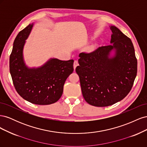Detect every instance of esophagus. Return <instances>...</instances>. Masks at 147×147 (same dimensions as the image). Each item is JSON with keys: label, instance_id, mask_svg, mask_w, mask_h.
Returning <instances> with one entry per match:
<instances>
[{"label": "esophagus", "instance_id": "1", "mask_svg": "<svg viewBox=\"0 0 147 147\" xmlns=\"http://www.w3.org/2000/svg\"><path fill=\"white\" fill-rule=\"evenodd\" d=\"M78 65V61H74V69H76L77 66Z\"/></svg>", "mask_w": 147, "mask_h": 147}]
</instances>
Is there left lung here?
<instances>
[{"label":"left lung","instance_id":"obj_1","mask_svg":"<svg viewBox=\"0 0 147 147\" xmlns=\"http://www.w3.org/2000/svg\"><path fill=\"white\" fill-rule=\"evenodd\" d=\"M110 44L79 55L76 72L82 94L89 104L112 105L130 92L137 75V61L131 40L115 26Z\"/></svg>","mask_w":147,"mask_h":147}]
</instances>
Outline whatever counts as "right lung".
<instances>
[{"mask_svg": "<svg viewBox=\"0 0 147 147\" xmlns=\"http://www.w3.org/2000/svg\"><path fill=\"white\" fill-rule=\"evenodd\" d=\"M34 23L19 32L13 42L10 56V72L18 93L24 99L37 105H50L58 100L66 79L74 71L73 59L50 58L38 67H29L23 56L26 40Z\"/></svg>", "mask_w": 147, "mask_h": 147, "instance_id": "obj_1", "label": "right lung"}]
</instances>
